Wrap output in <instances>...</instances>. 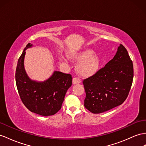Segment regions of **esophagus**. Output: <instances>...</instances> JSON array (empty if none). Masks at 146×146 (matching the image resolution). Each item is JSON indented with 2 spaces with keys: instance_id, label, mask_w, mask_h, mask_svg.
Masks as SVG:
<instances>
[{
  "instance_id": "esophagus-1",
  "label": "esophagus",
  "mask_w": 146,
  "mask_h": 146,
  "mask_svg": "<svg viewBox=\"0 0 146 146\" xmlns=\"http://www.w3.org/2000/svg\"><path fill=\"white\" fill-rule=\"evenodd\" d=\"M73 84H80L81 83V80L79 79V78H74L72 81Z\"/></svg>"
}]
</instances>
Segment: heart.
<instances>
[{
	"label": "heart",
	"instance_id": "obj_1",
	"mask_svg": "<svg viewBox=\"0 0 146 146\" xmlns=\"http://www.w3.org/2000/svg\"><path fill=\"white\" fill-rule=\"evenodd\" d=\"M66 55L72 60L78 62L75 66L76 72L82 77L92 76L100 68L101 58L91 48H84L80 51L70 50L67 52ZM61 59L65 60L64 57H62Z\"/></svg>",
	"mask_w": 146,
	"mask_h": 146
}]
</instances>
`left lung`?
I'll return each instance as SVG.
<instances>
[{
    "label": "left lung",
    "mask_w": 146,
    "mask_h": 146,
    "mask_svg": "<svg viewBox=\"0 0 146 146\" xmlns=\"http://www.w3.org/2000/svg\"><path fill=\"white\" fill-rule=\"evenodd\" d=\"M133 79V62L125 47L119 44L113 58L83 81L84 107L93 113H100L121 105L128 97Z\"/></svg>",
    "instance_id": "left-lung-1"
}]
</instances>
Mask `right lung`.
<instances>
[{"instance_id": "obj_1", "label": "right lung", "mask_w": 146, "mask_h": 146, "mask_svg": "<svg viewBox=\"0 0 146 146\" xmlns=\"http://www.w3.org/2000/svg\"><path fill=\"white\" fill-rule=\"evenodd\" d=\"M33 47L28 43L18 60L15 80L18 93L22 102L31 112L44 117L55 114L61 109L67 90L72 84V77L54 71L44 81L31 80L24 65L26 50Z\"/></svg>"}]
</instances>
